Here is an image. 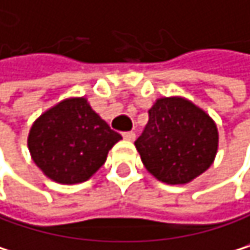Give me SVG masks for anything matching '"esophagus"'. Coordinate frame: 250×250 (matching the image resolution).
Instances as JSON below:
<instances>
[{
	"instance_id": "obj_1",
	"label": "esophagus",
	"mask_w": 250,
	"mask_h": 250,
	"mask_svg": "<svg viewBox=\"0 0 250 250\" xmlns=\"http://www.w3.org/2000/svg\"><path fill=\"white\" fill-rule=\"evenodd\" d=\"M122 135H124V139L128 140V142H132V140L135 139V132H134V131H126V132H124Z\"/></svg>"
}]
</instances>
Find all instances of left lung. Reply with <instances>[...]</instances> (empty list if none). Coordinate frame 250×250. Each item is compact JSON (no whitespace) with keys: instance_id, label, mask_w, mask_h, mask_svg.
I'll use <instances>...</instances> for the list:
<instances>
[{"instance_id":"1","label":"left lung","mask_w":250,"mask_h":250,"mask_svg":"<svg viewBox=\"0 0 250 250\" xmlns=\"http://www.w3.org/2000/svg\"><path fill=\"white\" fill-rule=\"evenodd\" d=\"M218 142L216 124L204 110L170 97L156 100L134 145L152 176L168 185H183L213 164Z\"/></svg>"}]
</instances>
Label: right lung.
Instances as JSON below:
<instances>
[{"label":"right lung","mask_w":250,"mask_h":250,"mask_svg":"<svg viewBox=\"0 0 250 250\" xmlns=\"http://www.w3.org/2000/svg\"><path fill=\"white\" fill-rule=\"evenodd\" d=\"M122 135L110 129L86 98H67L37 119L28 135L32 161L62 185L88 180Z\"/></svg>","instance_id":"1"}]
</instances>
